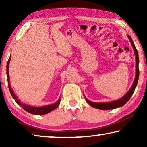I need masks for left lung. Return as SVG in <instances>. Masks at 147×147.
Here are the masks:
<instances>
[{
  "label": "left lung",
  "instance_id": "left-lung-1",
  "mask_svg": "<svg viewBox=\"0 0 147 147\" xmlns=\"http://www.w3.org/2000/svg\"><path fill=\"white\" fill-rule=\"evenodd\" d=\"M128 39H129L131 45L133 47L134 51V55H135V60H136V74H135V78H134L133 84L130 88V89L128 90V92L124 95L123 97L120 98L119 100H114V101L109 102H91L90 100H88L87 98L85 97V99L88 104L92 107L98 108V109L103 110H112L114 109V108L121 107V106H124L126 103H127V102L130 100V98H131L132 94H133L134 90L137 85L138 78H139V69H138V63H139V59H138V51L136 49L135 45L132 41L131 37L129 35H128Z\"/></svg>",
  "mask_w": 147,
  "mask_h": 147
}]
</instances>
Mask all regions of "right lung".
<instances>
[{
  "instance_id": "right-lung-1",
  "label": "right lung",
  "mask_w": 147,
  "mask_h": 147,
  "mask_svg": "<svg viewBox=\"0 0 147 147\" xmlns=\"http://www.w3.org/2000/svg\"><path fill=\"white\" fill-rule=\"evenodd\" d=\"M11 56H10L9 61L7 62V80H8V85H9V88L11 92V94L12 97L13 98V99L15 100V101L17 102L18 105L21 106L25 111H27L29 113H31L32 114H36V115H43V114H45L49 113V112L53 111V110H55L56 108L57 107L60 103V98L59 100H57L55 103L49 104V105H46L43 106H41V107H35V106H33L29 104H23L18 99L17 96L15 95V94L14 93L13 90H12L11 84H10V78H9V63H10V60H11Z\"/></svg>"
}]
</instances>
